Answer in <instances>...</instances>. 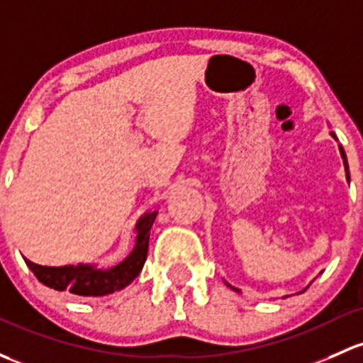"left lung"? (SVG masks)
Instances as JSON below:
<instances>
[{
  "instance_id": "8db88e82",
  "label": "left lung",
  "mask_w": 363,
  "mask_h": 363,
  "mask_svg": "<svg viewBox=\"0 0 363 363\" xmlns=\"http://www.w3.org/2000/svg\"><path fill=\"white\" fill-rule=\"evenodd\" d=\"M330 135H333L334 137V139L335 140H337V137H335V133L334 132H330ZM339 152H341V158H342V163H345V172H346V181H348L350 182V170H348V160H346V152H345V150H342V146H341V144H339ZM224 284H226L228 285V287H230V289H233V291H235V292H240L238 291V289H235V287H233V285H230V284H228V281H224ZM304 291H306V289H304ZM304 291H301V292H304ZM299 292V294H301Z\"/></svg>"
}]
</instances>
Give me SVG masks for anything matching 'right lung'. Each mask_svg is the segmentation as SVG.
Returning a JSON list of instances; mask_svg holds the SVG:
<instances>
[{
    "instance_id": "obj_1",
    "label": "right lung",
    "mask_w": 363,
    "mask_h": 363,
    "mask_svg": "<svg viewBox=\"0 0 363 363\" xmlns=\"http://www.w3.org/2000/svg\"><path fill=\"white\" fill-rule=\"evenodd\" d=\"M158 211H150L139 217L135 224V245L130 254L111 268H99L97 264H67V266H40L24 259L34 277L47 287L60 292H71L82 297L108 296L130 285L147 257L150 231Z\"/></svg>"
}]
</instances>
